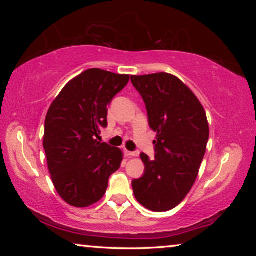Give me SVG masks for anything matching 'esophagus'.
<instances>
[{"mask_svg": "<svg viewBox=\"0 0 256 256\" xmlns=\"http://www.w3.org/2000/svg\"><path fill=\"white\" fill-rule=\"evenodd\" d=\"M124 154L126 157H136V156H138L136 152H132V151H128V150H124Z\"/></svg>", "mask_w": 256, "mask_h": 256, "instance_id": "obj_1", "label": "esophagus"}]
</instances>
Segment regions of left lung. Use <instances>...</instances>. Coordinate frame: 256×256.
Masks as SVG:
<instances>
[{
	"instance_id": "8db88e82",
	"label": "left lung",
	"mask_w": 256,
	"mask_h": 256,
	"mask_svg": "<svg viewBox=\"0 0 256 256\" xmlns=\"http://www.w3.org/2000/svg\"><path fill=\"white\" fill-rule=\"evenodd\" d=\"M146 104L150 128L157 132L154 159L146 154L144 175L132 182L140 204L156 212L174 209L196 182L209 140L201 102L188 86L170 73L131 76Z\"/></svg>"
}]
</instances>
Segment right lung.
<instances>
[{
  "label": "right lung",
  "mask_w": 256,
  "mask_h": 256,
  "mask_svg": "<svg viewBox=\"0 0 256 256\" xmlns=\"http://www.w3.org/2000/svg\"><path fill=\"white\" fill-rule=\"evenodd\" d=\"M128 74L89 68L68 81L45 120L44 149L52 180L68 204L86 208L106 193L122 150L99 142L107 126V106L128 84Z\"/></svg>",
  "instance_id": "add662e5"
}]
</instances>
